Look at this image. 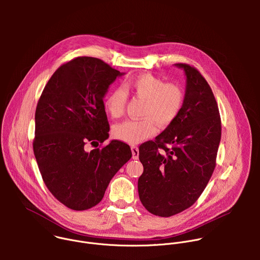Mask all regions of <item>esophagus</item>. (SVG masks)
<instances>
[{"label":"esophagus","instance_id":"esophagus-1","mask_svg":"<svg viewBox=\"0 0 260 260\" xmlns=\"http://www.w3.org/2000/svg\"><path fill=\"white\" fill-rule=\"evenodd\" d=\"M132 153H133V159H138L139 158V148L138 146H132Z\"/></svg>","mask_w":260,"mask_h":260}]
</instances>
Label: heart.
Segmentation results:
<instances>
[{
    "mask_svg": "<svg viewBox=\"0 0 260 260\" xmlns=\"http://www.w3.org/2000/svg\"><path fill=\"white\" fill-rule=\"evenodd\" d=\"M143 100L140 119H126L117 123L113 135L117 140L138 144L157 132V124L167 127L179 116L184 104L183 89L175 83H166L151 74H143L125 81L122 88L111 90L105 99V109L112 118L123 115L127 94Z\"/></svg>",
    "mask_w": 260,
    "mask_h": 260,
    "instance_id": "obj_1",
    "label": "heart"
}]
</instances>
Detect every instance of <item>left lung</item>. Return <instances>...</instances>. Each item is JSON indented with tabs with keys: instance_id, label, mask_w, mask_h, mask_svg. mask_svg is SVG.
Instances as JSON below:
<instances>
[{
	"instance_id": "left-lung-1",
	"label": "left lung",
	"mask_w": 260,
	"mask_h": 260,
	"mask_svg": "<svg viewBox=\"0 0 260 260\" xmlns=\"http://www.w3.org/2000/svg\"><path fill=\"white\" fill-rule=\"evenodd\" d=\"M186 74L184 104L177 119L154 141L143 143L139 159V198L151 214L171 217L201 197L216 167L221 119L213 91L202 74L176 63Z\"/></svg>"
}]
</instances>
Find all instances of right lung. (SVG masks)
<instances>
[{
    "label": "right lung",
    "mask_w": 260,
    "mask_h": 260,
    "mask_svg": "<svg viewBox=\"0 0 260 260\" xmlns=\"http://www.w3.org/2000/svg\"><path fill=\"white\" fill-rule=\"evenodd\" d=\"M121 75L96 57H75L53 73L37 104L34 154L46 187L69 209L98 205L132 157L129 146L117 140L86 150L109 138L103 98Z\"/></svg>",
    "instance_id": "right-lung-1"
}]
</instances>
